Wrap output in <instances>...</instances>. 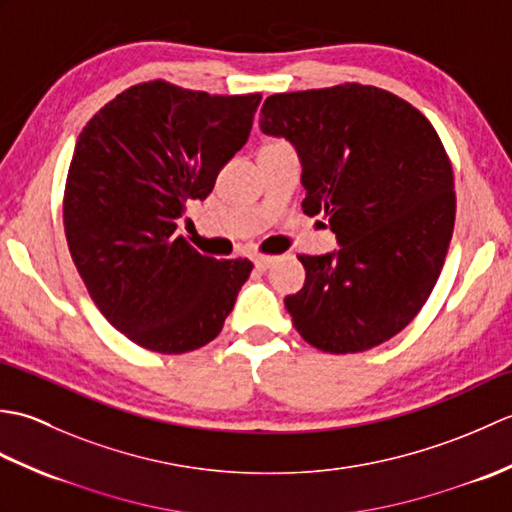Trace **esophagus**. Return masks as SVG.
Listing matches in <instances>:
<instances>
[{
	"mask_svg": "<svg viewBox=\"0 0 512 512\" xmlns=\"http://www.w3.org/2000/svg\"><path fill=\"white\" fill-rule=\"evenodd\" d=\"M273 262H275V257H270V255H253V264L257 270H262V273L273 266Z\"/></svg>",
	"mask_w": 512,
	"mask_h": 512,
	"instance_id": "34e87169",
	"label": "esophagus"
}]
</instances>
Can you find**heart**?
<instances>
[{"label":"heart","instance_id":"b5f03b06","mask_svg":"<svg viewBox=\"0 0 512 512\" xmlns=\"http://www.w3.org/2000/svg\"><path fill=\"white\" fill-rule=\"evenodd\" d=\"M273 145H281V143H279V140H270V143H266L264 147H273Z\"/></svg>","mask_w":512,"mask_h":512}]
</instances>
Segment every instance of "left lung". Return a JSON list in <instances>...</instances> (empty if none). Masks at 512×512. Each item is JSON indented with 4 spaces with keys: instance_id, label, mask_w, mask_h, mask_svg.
Masks as SVG:
<instances>
[{
    "instance_id": "1",
    "label": "left lung",
    "mask_w": 512,
    "mask_h": 512,
    "mask_svg": "<svg viewBox=\"0 0 512 512\" xmlns=\"http://www.w3.org/2000/svg\"><path fill=\"white\" fill-rule=\"evenodd\" d=\"M259 127L297 149L306 215H325L339 248L299 255L306 284L284 299L303 341L354 354L416 317L447 257L453 169L416 107L372 85L268 96Z\"/></svg>"
}]
</instances>
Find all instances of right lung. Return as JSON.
<instances>
[{"instance_id": "right-lung-1", "label": "right lung", "mask_w": 512, "mask_h": 512, "mask_svg": "<svg viewBox=\"0 0 512 512\" xmlns=\"http://www.w3.org/2000/svg\"><path fill=\"white\" fill-rule=\"evenodd\" d=\"M259 101L149 81L118 94L76 140L63 198L72 262L103 317L145 350L211 343L253 270L200 255L178 220L246 145Z\"/></svg>"}]
</instances>
